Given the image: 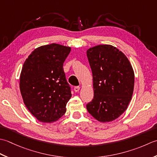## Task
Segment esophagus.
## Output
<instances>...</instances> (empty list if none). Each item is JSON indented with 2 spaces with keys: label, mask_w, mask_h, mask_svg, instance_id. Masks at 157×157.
Segmentation results:
<instances>
[{
  "label": "esophagus",
  "mask_w": 157,
  "mask_h": 157,
  "mask_svg": "<svg viewBox=\"0 0 157 157\" xmlns=\"http://www.w3.org/2000/svg\"><path fill=\"white\" fill-rule=\"evenodd\" d=\"M80 89H81V87H75L74 88V90H75V92H78L80 90Z\"/></svg>",
  "instance_id": "1"
}]
</instances>
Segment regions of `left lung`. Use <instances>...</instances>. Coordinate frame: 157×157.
Wrapping results in <instances>:
<instances>
[{"label":"left lung","instance_id":"8db88e82","mask_svg":"<svg viewBox=\"0 0 157 157\" xmlns=\"http://www.w3.org/2000/svg\"><path fill=\"white\" fill-rule=\"evenodd\" d=\"M87 56L92 71L94 93L87 109L100 122H110L127 110L132 100L133 69L126 56L110 44L89 48Z\"/></svg>","mask_w":157,"mask_h":157}]
</instances>
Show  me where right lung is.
<instances>
[{"label": "right lung", "mask_w": 157, "mask_h": 157, "mask_svg": "<svg viewBox=\"0 0 157 157\" xmlns=\"http://www.w3.org/2000/svg\"><path fill=\"white\" fill-rule=\"evenodd\" d=\"M71 48L52 43L36 48L22 67L20 89L24 103L40 122L53 123L66 111L72 96L63 64Z\"/></svg>", "instance_id": "right-lung-1"}]
</instances>
